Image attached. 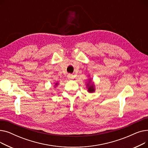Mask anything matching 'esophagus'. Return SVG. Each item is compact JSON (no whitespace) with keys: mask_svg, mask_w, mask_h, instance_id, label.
<instances>
[{"mask_svg":"<svg viewBox=\"0 0 148 148\" xmlns=\"http://www.w3.org/2000/svg\"><path fill=\"white\" fill-rule=\"evenodd\" d=\"M67 77H68V79H74V75H72V74H68Z\"/></svg>","mask_w":148,"mask_h":148,"instance_id":"esophagus-1","label":"esophagus"}]
</instances>
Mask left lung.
Segmentation results:
<instances>
[{
  "label": "left lung",
  "mask_w": 148,
  "mask_h": 148,
  "mask_svg": "<svg viewBox=\"0 0 148 148\" xmlns=\"http://www.w3.org/2000/svg\"><path fill=\"white\" fill-rule=\"evenodd\" d=\"M86 86L88 89V92L89 93H93L95 92V84H94V83L93 82L92 80H91V79H88Z\"/></svg>",
  "instance_id": "obj_1"
}]
</instances>
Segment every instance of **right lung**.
<instances>
[{
    "label": "right lung",
    "instance_id": "add662e5",
    "mask_svg": "<svg viewBox=\"0 0 148 148\" xmlns=\"http://www.w3.org/2000/svg\"><path fill=\"white\" fill-rule=\"evenodd\" d=\"M58 84H59V83H58V82H57V83H54V88L57 87V86H58Z\"/></svg>",
    "mask_w": 148,
    "mask_h": 148
}]
</instances>
